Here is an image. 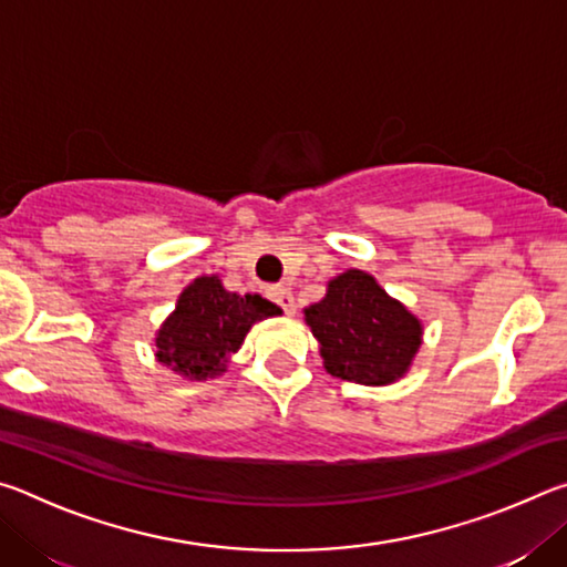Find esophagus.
Returning a JSON list of instances; mask_svg holds the SVG:
<instances>
[{"label":"esophagus","mask_w":567,"mask_h":567,"mask_svg":"<svg viewBox=\"0 0 567 567\" xmlns=\"http://www.w3.org/2000/svg\"><path fill=\"white\" fill-rule=\"evenodd\" d=\"M267 295H270L272 300L282 307L285 315H295V297H292L290 290H287V287H282V285L270 287V292H267Z\"/></svg>","instance_id":"obj_1"}]
</instances>
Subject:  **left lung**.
Listing matches in <instances>:
<instances>
[{
	"label": "left lung",
	"instance_id": "1",
	"mask_svg": "<svg viewBox=\"0 0 567 567\" xmlns=\"http://www.w3.org/2000/svg\"><path fill=\"white\" fill-rule=\"evenodd\" d=\"M320 342L324 370L358 385H390L405 375L422 344V322L362 270L328 282V295L305 310Z\"/></svg>",
	"mask_w": 567,
	"mask_h": 567
}]
</instances>
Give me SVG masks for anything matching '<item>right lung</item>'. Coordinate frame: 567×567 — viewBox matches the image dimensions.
<instances>
[{
	"label": "right lung",
	"mask_w": 567,
	"mask_h": 567,
	"mask_svg": "<svg viewBox=\"0 0 567 567\" xmlns=\"http://www.w3.org/2000/svg\"><path fill=\"white\" fill-rule=\"evenodd\" d=\"M280 312L260 295L227 292L217 275H203L182 290L175 312L162 322L155 354L182 378H215L225 372L249 328Z\"/></svg>",
	"instance_id": "right-lung-1"
}]
</instances>
